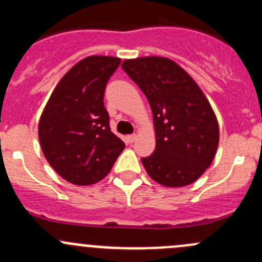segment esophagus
Listing matches in <instances>:
<instances>
[{
  "instance_id": "obj_1",
  "label": "esophagus",
  "mask_w": 262,
  "mask_h": 262,
  "mask_svg": "<svg viewBox=\"0 0 262 262\" xmlns=\"http://www.w3.org/2000/svg\"><path fill=\"white\" fill-rule=\"evenodd\" d=\"M126 139H128L129 143H133V142L137 141V134H132V136H128V137H126Z\"/></svg>"
}]
</instances>
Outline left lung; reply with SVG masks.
Returning <instances> with one entry per match:
<instances>
[{
	"label": "left lung",
	"mask_w": 262,
	"mask_h": 262,
	"mask_svg": "<svg viewBox=\"0 0 262 262\" xmlns=\"http://www.w3.org/2000/svg\"><path fill=\"white\" fill-rule=\"evenodd\" d=\"M121 68L148 99L156 149L142 158L152 180L167 187L196 181L212 165L219 126L209 101L191 76L165 57L125 59Z\"/></svg>",
	"instance_id": "obj_1"
}]
</instances>
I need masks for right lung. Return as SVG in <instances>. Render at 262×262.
Segmentation results:
<instances>
[{
	"label": "right lung",
	"mask_w": 262,
	"mask_h": 262,
	"mask_svg": "<svg viewBox=\"0 0 262 262\" xmlns=\"http://www.w3.org/2000/svg\"><path fill=\"white\" fill-rule=\"evenodd\" d=\"M120 58L90 55L58 82L39 120L41 149L64 180L92 185L105 178L125 144L109 125L104 106L107 81Z\"/></svg>",
	"instance_id": "add662e5"
}]
</instances>
